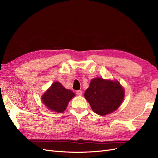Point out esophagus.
Masks as SVG:
<instances>
[{
	"label": "esophagus",
	"instance_id": "1",
	"mask_svg": "<svg viewBox=\"0 0 158 158\" xmlns=\"http://www.w3.org/2000/svg\"><path fill=\"white\" fill-rule=\"evenodd\" d=\"M76 94H77L78 95H82V92L81 90H78V91H76Z\"/></svg>",
	"mask_w": 158,
	"mask_h": 158
}]
</instances>
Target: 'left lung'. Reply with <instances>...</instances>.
I'll return each instance as SVG.
<instances>
[{"label":"left lung","instance_id":"1","mask_svg":"<svg viewBox=\"0 0 158 158\" xmlns=\"http://www.w3.org/2000/svg\"><path fill=\"white\" fill-rule=\"evenodd\" d=\"M124 95V89L117 81L97 78L91 81L84 97L95 113L106 115L120 106Z\"/></svg>","mask_w":158,"mask_h":158}]
</instances>
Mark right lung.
I'll return each mask as SVG.
<instances>
[{"label":"right lung","instance_id":"1","mask_svg":"<svg viewBox=\"0 0 158 158\" xmlns=\"http://www.w3.org/2000/svg\"><path fill=\"white\" fill-rule=\"evenodd\" d=\"M74 94L66 89L59 82H55L42 96V102L47 108L57 113L63 112Z\"/></svg>","mask_w":158,"mask_h":158}]
</instances>
